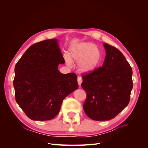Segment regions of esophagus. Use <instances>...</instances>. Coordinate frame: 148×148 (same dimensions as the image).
Listing matches in <instances>:
<instances>
[{"mask_svg": "<svg viewBox=\"0 0 148 148\" xmlns=\"http://www.w3.org/2000/svg\"><path fill=\"white\" fill-rule=\"evenodd\" d=\"M82 82H83L82 78L81 77H78V84L79 85H81Z\"/></svg>", "mask_w": 148, "mask_h": 148, "instance_id": "34e87169", "label": "esophagus"}]
</instances>
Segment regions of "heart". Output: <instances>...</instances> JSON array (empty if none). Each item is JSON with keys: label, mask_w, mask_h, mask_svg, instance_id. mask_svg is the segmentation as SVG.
<instances>
[{"label": "heart", "mask_w": 148, "mask_h": 148, "mask_svg": "<svg viewBox=\"0 0 148 148\" xmlns=\"http://www.w3.org/2000/svg\"><path fill=\"white\" fill-rule=\"evenodd\" d=\"M102 59L101 49L92 43L82 42L73 44L69 49V57H65L68 64L71 61L79 63V69L83 73H89L95 71Z\"/></svg>", "instance_id": "heart-1"}]
</instances>
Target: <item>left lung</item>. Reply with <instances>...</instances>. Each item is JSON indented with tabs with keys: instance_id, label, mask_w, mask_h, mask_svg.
I'll list each match as a JSON object with an SVG mask.
<instances>
[{
	"instance_id": "8db88e82",
	"label": "left lung",
	"mask_w": 148,
	"mask_h": 148,
	"mask_svg": "<svg viewBox=\"0 0 148 148\" xmlns=\"http://www.w3.org/2000/svg\"><path fill=\"white\" fill-rule=\"evenodd\" d=\"M106 56L101 67L82 75L86 93L83 109L94 120L114 118L130 102L133 88L132 69L117 48L104 43Z\"/></svg>"
}]
</instances>
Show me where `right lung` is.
Here are the masks:
<instances>
[{"label": "right lung", "instance_id": "1", "mask_svg": "<svg viewBox=\"0 0 148 148\" xmlns=\"http://www.w3.org/2000/svg\"><path fill=\"white\" fill-rule=\"evenodd\" d=\"M64 63L56 39L34 44L18 61L13 79L15 100L30 119H53L63 100L78 89L77 75L58 70Z\"/></svg>", "mask_w": 148, "mask_h": 148}]
</instances>
